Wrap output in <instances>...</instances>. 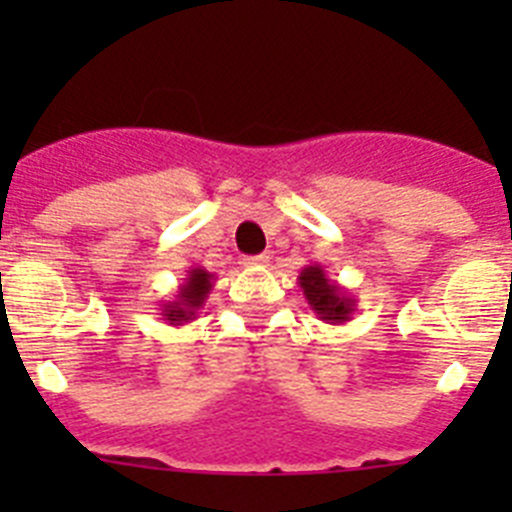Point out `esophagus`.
<instances>
[{"instance_id": "34e87169", "label": "esophagus", "mask_w": 512, "mask_h": 512, "mask_svg": "<svg viewBox=\"0 0 512 512\" xmlns=\"http://www.w3.org/2000/svg\"><path fill=\"white\" fill-rule=\"evenodd\" d=\"M269 264V256L266 253H259V256H248L246 266H266Z\"/></svg>"}]
</instances>
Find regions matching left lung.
Segmentation results:
<instances>
[{
	"mask_svg": "<svg viewBox=\"0 0 512 512\" xmlns=\"http://www.w3.org/2000/svg\"><path fill=\"white\" fill-rule=\"evenodd\" d=\"M302 295H305L310 310L318 315L323 323L330 325H343L351 320L356 312L354 295H348V289L341 287L338 282L328 279L323 264H307L297 277Z\"/></svg>",
	"mask_w": 512,
	"mask_h": 512,
	"instance_id": "left-lung-1",
	"label": "left lung"
}]
</instances>
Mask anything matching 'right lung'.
<instances>
[{"label": "right lung", "mask_w": 512, "mask_h": 512, "mask_svg": "<svg viewBox=\"0 0 512 512\" xmlns=\"http://www.w3.org/2000/svg\"><path fill=\"white\" fill-rule=\"evenodd\" d=\"M212 284H215V274H210L202 266H189L187 277L179 284L176 295L158 307L161 318L169 325H184L189 320H194L197 312L202 310V305H205L207 297H210Z\"/></svg>", "instance_id": "obj_1"}]
</instances>
